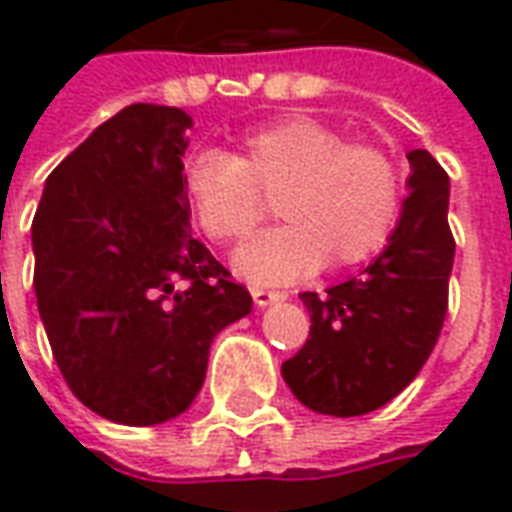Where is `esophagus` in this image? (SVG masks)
I'll list each match as a JSON object with an SVG mask.
<instances>
[{
    "label": "esophagus",
    "instance_id": "esophagus-1",
    "mask_svg": "<svg viewBox=\"0 0 512 512\" xmlns=\"http://www.w3.org/2000/svg\"><path fill=\"white\" fill-rule=\"evenodd\" d=\"M252 299H255L257 307H266V304H274V301L288 299V293H282V290H268V288H252Z\"/></svg>",
    "mask_w": 512,
    "mask_h": 512
}]
</instances>
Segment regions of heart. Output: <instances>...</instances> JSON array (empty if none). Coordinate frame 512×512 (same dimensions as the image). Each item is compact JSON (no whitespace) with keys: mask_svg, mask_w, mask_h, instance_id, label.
Listing matches in <instances>:
<instances>
[{"mask_svg":"<svg viewBox=\"0 0 512 512\" xmlns=\"http://www.w3.org/2000/svg\"><path fill=\"white\" fill-rule=\"evenodd\" d=\"M191 216L216 244H244L277 197L288 222L235 257L252 282H290L378 255L403 211V178L384 147L345 142L315 117H282L244 136L241 150H200L183 164Z\"/></svg>","mask_w":512,"mask_h":512,"instance_id":"1","label":"heart"}]
</instances>
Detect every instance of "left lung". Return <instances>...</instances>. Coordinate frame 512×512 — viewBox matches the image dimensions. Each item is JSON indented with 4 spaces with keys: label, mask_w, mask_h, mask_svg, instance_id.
<instances>
[{
    "label": "left lung",
    "mask_w": 512,
    "mask_h": 512,
    "mask_svg": "<svg viewBox=\"0 0 512 512\" xmlns=\"http://www.w3.org/2000/svg\"><path fill=\"white\" fill-rule=\"evenodd\" d=\"M408 164L411 194L376 263L323 296L301 293L310 337L282 365V378L318 414L359 417L386 406L439 343L455 260L450 178L428 150H411Z\"/></svg>",
    "instance_id": "8db88e82"
}]
</instances>
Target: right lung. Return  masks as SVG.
Instances as JSON below:
<instances>
[{
	"mask_svg": "<svg viewBox=\"0 0 512 512\" xmlns=\"http://www.w3.org/2000/svg\"><path fill=\"white\" fill-rule=\"evenodd\" d=\"M191 117L131 104L46 180L32 219L35 296L51 354L84 406L120 425L178 417L208 351L252 296L191 235Z\"/></svg>",
	"mask_w": 512,
	"mask_h": 512,
	"instance_id": "add662e5",
	"label": "right lung"
}]
</instances>
